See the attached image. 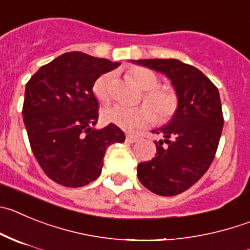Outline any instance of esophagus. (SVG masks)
<instances>
[{"instance_id":"obj_1","label":"esophagus","mask_w":250,"mask_h":250,"mask_svg":"<svg viewBox=\"0 0 250 250\" xmlns=\"http://www.w3.org/2000/svg\"><path fill=\"white\" fill-rule=\"evenodd\" d=\"M139 140V136H137L136 134H126V141L127 143H130V144H134V143H136V141Z\"/></svg>"}]
</instances>
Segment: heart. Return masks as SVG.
Listing matches in <instances>:
<instances>
[{"mask_svg":"<svg viewBox=\"0 0 250 250\" xmlns=\"http://www.w3.org/2000/svg\"><path fill=\"white\" fill-rule=\"evenodd\" d=\"M127 74L143 90H146L144 99L155 110L157 118L165 120L175 113L178 104L177 95L170 88H157L160 80L152 70L144 67H132ZM113 78V73H105L94 83V94L99 102L107 103L111 99ZM152 109L145 104L139 106L114 104L103 110V119L121 129L131 130L152 123L155 114Z\"/></svg>","mask_w":250,"mask_h":250,"instance_id":"b5f03b06","label":"heart"}]
</instances>
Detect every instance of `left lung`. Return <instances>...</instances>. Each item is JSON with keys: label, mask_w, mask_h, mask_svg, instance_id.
<instances>
[{"label": "left lung", "mask_w": 250, "mask_h": 250, "mask_svg": "<svg viewBox=\"0 0 250 250\" xmlns=\"http://www.w3.org/2000/svg\"><path fill=\"white\" fill-rule=\"evenodd\" d=\"M132 63L162 73L177 95V109L150 161L137 165V177L148 191L176 196L193 186L210 166L223 129L219 91L200 69L177 59H137Z\"/></svg>", "instance_id": "obj_1"}]
</instances>
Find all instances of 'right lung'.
Wrapping results in <instances>:
<instances>
[{
    "instance_id": "obj_1",
    "label": "right lung",
    "mask_w": 250,
    "mask_h": 250,
    "mask_svg": "<svg viewBox=\"0 0 250 250\" xmlns=\"http://www.w3.org/2000/svg\"><path fill=\"white\" fill-rule=\"evenodd\" d=\"M119 65L70 52L41 67L27 83L22 114L32 151L45 175L62 186L97 180L106 148L125 141L114 124L94 127L99 118L94 83Z\"/></svg>"
}]
</instances>
